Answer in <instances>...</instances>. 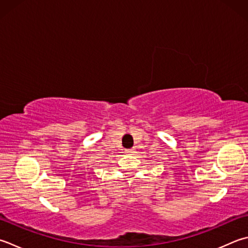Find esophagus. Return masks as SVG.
<instances>
[{
  "instance_id": "34e87169",
  "label": "esophagus",
  "mask_w": 248,
  "mask_h": 248,
  "mask_svg": "<svg viewBox=\"0 0 248 248\" xmlns=\"http://www.w3.org/2000/svg\"><path fill=\"white\" fill-rule=\"evenodd\" d=\"M135 153V150L133 149V148H131V149H127L125 150V154L127 155H133Z\"/></svg>"
}]
</instances>
